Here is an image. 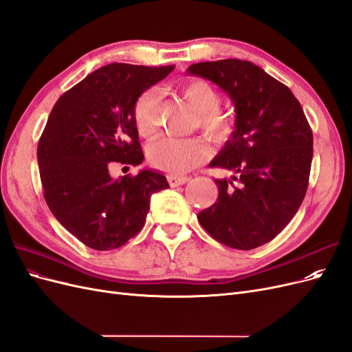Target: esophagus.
<instances>
[{"label": "esophagus", "instance_id": "obj_1", "mask_svg": "<svg viewBox=\"0 0 352 352\" xmlns=\"http://www.w3.org/2000/svg\"><path fill=\"white\" fill-rule=\"evenodd\" d=\"M189 179L190 177H188V176H176V175H168L167 176L168 184H170V186H172V188L179 186V185H185L186 182H189Z\"/></svg>", "mask_w": 352, "mask_h": 352}]
</instances>
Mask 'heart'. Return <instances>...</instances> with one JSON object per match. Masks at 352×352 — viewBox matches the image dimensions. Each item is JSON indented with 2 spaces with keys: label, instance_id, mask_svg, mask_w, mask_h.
I'll return each mask as SVG.
<instances>
[{
  "label": "heart",
  "instance_id": "heart-1",
  "mask_svg": "<svg viewBox=\"0 0 352 352\" xmlns=\"http://www.w3.org/2000/svg\"><path fill=\"white\" fill-rule=\"evenodd\" d=\"M180 95L197 111L195 127L216 141L229 138L236 127V119L230 111L223 110L220 92L204 79H192L180 87ZM160 94L157 89L145 91L133 107V120L138 132L150 138L158 129ZM211 155L208 144L202 138H160L148 148L151 166L170 173H186Z\"/></svg>",
  "mask_w": 352,
  "mask_h": 352
}]
</instances>
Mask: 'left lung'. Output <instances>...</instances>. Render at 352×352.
Instances as JSON below:
<instances>
[{
	"instance_id": "left-lung-1",
	"label": "left lung",
	"mask_w": 352,
	"mask_h": 352,
	"mask_svg": "<svg viewBox=\"0 0 352 352\" xmlns=\"http://www.w3.org/2000/svg\"><path fill=\"white\" fill-rule=\"evenodd\" d=\"M198 74L235 102L236 129L211 167L232 179H214L217 201L198 212L211 238L235 250H254L286 228L302 204L313 160L310 123L291 89L247 60L197 63Z\"/></svg>"
}]
</instances>
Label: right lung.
I'll list each match as a JSON object with an SVG mask.
<instances>
[{
	"label": "right lung",
	"instance_id": "right-lung-1",
	"mask_svg": "<svg viewBox=\"0 0 352 352\" xmlns=\"http://www.w3.org/2000/svg\"><path fill=\"white\" fill-rule=\"evenodd\" d=\"M173 69L107 65L63 94L48 117L38 142L44 198L60 225L92 250L120 248L136 236L151 195L168 188L151 170L113 179L110 168L142 163L135 102Z\"/></svg>",
	"mask_w": 352,
	"mask_h": 352
}]
</instances>
